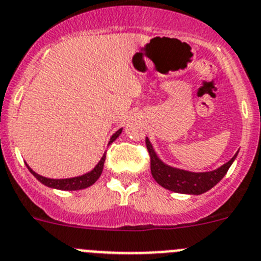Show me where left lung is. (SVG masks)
Wrapping results in <instances>:
<instances>
[{
  "mask_svg": "<svg viewBox=\"0 0 261 261\" xmlns=\"http://www.w3.org/2000/svg\"><path fill=\"white\" fill-rule=\"evenodd\" d=\"M146 147L150 155V164H151V174L154 180L160 186L174 191V193H182V194H195L199 195L214 188L228 172L229 167L236 159L237 154L229 160L228 163L221 166L220 168L211 172H189L184 169L173 168L164 164L155 154L149 138H146Z\"/></svg>",
  "mask_w": 261,
  "mask_h": 261,
  "instance_id": "1",
  "label": "left lung"
}]
</instances>
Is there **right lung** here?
Returning a JSON list of instances; mask_svg holds the SVG:
<instances>
[{"instance_id": "obj_1", "label": "right lung", "mask_w": 261, "mask_h": 261, "mask_svg": "<svg viewBox=\"0 0 261 261\" xmlns=\"http://www.w3.org/2000/svg\"><path fill=\"white\" fill-rule=\"evenodd\" d=\"M121 133V129H119L118 132H115V135L112 136L111 140H110V143L114 142L116 138L119 137V135ZM105 159H106V154L102 156V159L99 160V163L94 167L90 172L88 173L83 174V176H77V177H72V178H62V180H54V178H46L44 176H40L36 172H33L32 169L28 167L31 173L37 178L40 182H42L44 185L49 186V188L53 189H59V190H81V189L89 188L92 186L95 181L99 178L102 173V169H103V164H105Z\"/></svg>"}]
</instances>
